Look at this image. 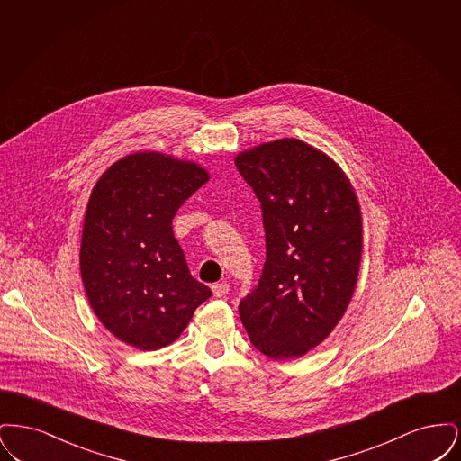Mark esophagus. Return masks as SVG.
I'll return each mask as SVG.
<instances>
[{
    "label": "esophagus",
    "instance_id": "obj_1",
    "mask_svg": "<svg viewBox=\"0 0 461 461\" xmlns=\"http://www.w3.org/2000/svg\"><path fill=\"white\" fill-rule=\"evenodd\" d=\"M212 292H214L216 297H224L230 292V285L228 284H214Z\"/></svg>",
    "mask_w": 461,
    "mask_h": 461
}]
</instances>
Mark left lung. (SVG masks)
<instances>
[{"instance_id":"8db88e82","label":"left lung","mask_w":461,"mask_h":461,"mask_svg":"<svg viewBox=\"0 0 461 461\" xmlns=\"http://www.w3.org/2000/svg\"><path fill=\"white\" fill-rule=\"evenodd\" d=\"M235 166L261 202L263 275L239 304L256 349L299 357L327 339L351 301L361 214L340 167L304 141L259 145Z\"/></svg>"}]
</instances>
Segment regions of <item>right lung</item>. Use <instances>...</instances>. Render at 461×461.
I'll return each mask as SVG.
<instances>
[{"label": "right lung", "instance_id": "obj_1", "mask_svg": "<svg viewBox=\"0 0 461 461\" xmlns=\"http://www.w3.org/2000/svg\"><path fill=\"white\" fill-rule=\"evenodd\" d=\"M209 181L194 162L128 155L89 197L81 275L104 327L141 351L171 344L211 288L195 280L175 239L177 209Z\"/></svg>", "mask_w": 461, "mask_h": 461}]
</instances>
